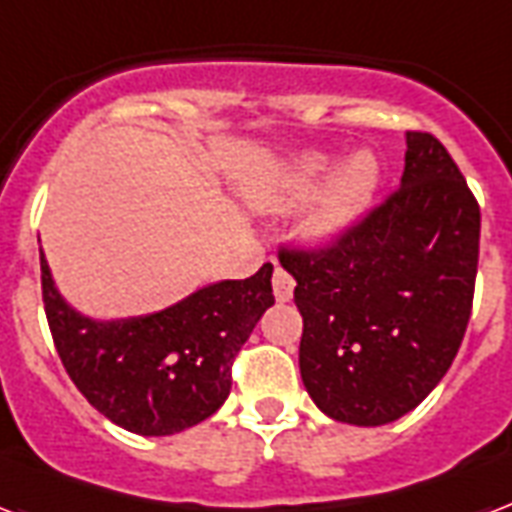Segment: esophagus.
I'll use <instances>...</instances> for the list:
<instances>
[{
    "label": "esophagus",
    "mask_w": 512,
    "mask_h": 512,
    "mask_svg": "<svg viewBox=\"0 0 512 512\" xmlns=\"http://www.w3.org/2000/svg\"><path fill=\"white\" fill-rule=\"evenodd\" d=\"M292 292H295V279L284 271L282 265H276V271H273V295H276L279 303H287L292 298Z\"/></svg>",
    "instance_id": "obj_1"
}]
</instances>
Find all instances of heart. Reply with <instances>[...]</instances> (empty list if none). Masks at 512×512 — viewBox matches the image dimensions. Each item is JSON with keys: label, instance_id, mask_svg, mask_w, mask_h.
Here are the masks:
<instances>
[{"label": "heart", "instance_id": "1", "mask_svg": "<svg viewBox=\"0 0 512 512\" xmlns=\"http://www.w3.org/2000/svg\"><path fill=\"white\" fill-rule=\"evenodd\" d=\"M381 169L376 155L354 152L338 169V161L325 152H306L287 166L273 190L276 209H295L319 193L317 204L306 217V236L317 244L341 239L365 217L378 193Z\"/></svg>", "mask_w": 512, "mask_h": 512}]
</instances>
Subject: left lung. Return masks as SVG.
<instances>
[{"label": "left lung", "mask_w": 512, "mask_h": 512, "mask_svg": "<svg viewBox=\"0 0 512 512\" xmlns=\"http://www.w3.org/2000/svg\"><path fill=\"white\" fill-rule=\"evenodd\" d=\"M384 204L333 247L282 249L303 317L300 378L322 413L381 427L440 384L473 308L481 209L432 134H405Z\"/></svg>", "instance_id": "obj_1"}]
</instances>
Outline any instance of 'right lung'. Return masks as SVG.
Here are the masks:
<instances>
[{
	"label": "right lung",
	"mask_w": 512,
	"mask_h": 512,
	"mask_svg": "<svg viewBox=\"0 0 512 512\" xmlns=\"http://www.w3.org/2000/svg\"><path fill=\"white\" fill-rule=\"evenodd\" d=\"M42 265V300L66 373L117 427L163 438L201 424L230 395V365L273 306L265 263L249 279L206 284L174 306L128 319H93L69 306Z\"/></svg>",
	"instance_id": "right-lung-1"
}]
</instances>
